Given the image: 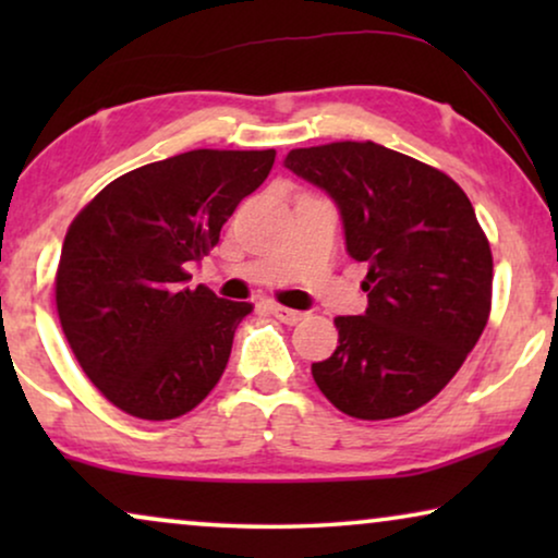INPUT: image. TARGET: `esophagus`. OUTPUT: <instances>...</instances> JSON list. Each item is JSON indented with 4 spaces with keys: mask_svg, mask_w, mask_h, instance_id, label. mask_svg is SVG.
<instances>
[{
    "mask_svg": "<svg viewBox=\"0 0 558 558\" xmlns=\"http://www.w3.org/2000/svg\"><path fill=\"white\" fill-rule=\"evenodd\" d=\"M269 312L281 323L287 325H296L300 319H304V312H296V310H289V307H281V304H269Z\"/></svg>",
    "mask_w": 558,
    "mask_h": 558,
    "instance_id": "34e87169",
    "label": "esophagus"
}]
</instances>
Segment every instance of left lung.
Wrapping results in <instances>:
<instances>
[{"instance_id":"1","label":"left lung","mask_w":558,"mask_h":558,"mask_svg":"<svg viewBox=\"0 0 558 558\" xmlns=\"http://www.w3.org/2000/svg\"><path fill=\"white\" fill-rule=\"evenodd\" d=\"M284 167L332 197L348 254L368 266V307L335 317L340 345L312 363V378L348 416L416 411L460 371L490 315L493 254L470 197L376 142L292 149Z\"/></svg>"}]
</instances>
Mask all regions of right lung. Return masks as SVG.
Wrapping results in <instances>:
<instances>
[{"label":"right lung","instance_id":"right-lung-1","mask_svg":"<svg viewBox=\"0 0 558 558\" xmlns=\"http://www.w3.org/2000/svg\"><path fill=\"white\" fill-rule=\"evenodd\" d=\"M274 149H193L109 182L68 228L56 277L63 332L98 391L149 422L193 411L223 376L248 302L187 287L269 174Z\"/></svg>","mask_w":558,"mask_h":558}]
</instances>
